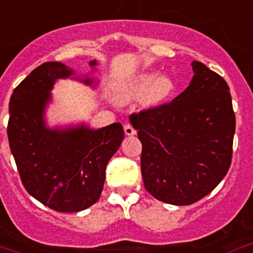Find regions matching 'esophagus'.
I'll return each instance as SVG.
<instances>
[{
  "instance_id": "1",
  "label": "esophagus",
  "mask_w": 253,
  "mask_h": 253,
  "mask_svg": "<svg viewBox=\"0 0 253 253\" xmlns=\"http://www.w3.org/2000/svg\"><path fill=\"white\" fill-rule=\"evenodd\" d=\"M124 129L127 136H133V134H136V129L133 128V126L131 124H125Z\"/></svg>"
}]
</instances>
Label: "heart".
I'll use <instances>...</instances> for the list:
<instances>
[{"mask_svg": "<svg viewBox=\"0 0 253 253\" xmlns=\"http://www.w3.org/2000/svg\"><path fill=\"white\" fill-rule=\"evenodd\" d=\"M175 84L170 77H160L158 72H144L134 79L121 94L122 100L141 98L147 93L148 104H159L172 94Z\"/></svg>", "mask_w": 253, "mask_h": 253, "instance_id": "heart-1", "label": "heart"}]
</instances>
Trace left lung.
<instances>
[{"label":"left lung","instance_id":"8db88e82","mask_svg":"<svg viewBox=\"0 0 253 253\" xmlns=\"http://www.w3.org/2000/svg\"><path fill=\"white\" fill-rule=\"evenodd\" d=\"M174 100L131 115L142 143L145 190L162 202L188 206L202 200L228 172L235 114L229 85L202 62Z\"/></svg>","mask_w":253,"mask_h":253}]
</instances>
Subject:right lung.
Instances as JSON below:
<instances>
[{
	"instance_id": "right-lung-1",
	"label": "right lung",
	"mask_w": 253,
	"mask_h": 253,
	"mask_svg": "<svg viewBox=\"0 0 253 253\" xmlns=\"http://www.w3.org/2000/svg\"><path fill=\"white\" fill-rule=\"evenodd\" d=\"M91 67L96 65L90 61ZM73 75L61 62H45L23 79L9 100V148L23 186L35 200L63 213L81 211L99 200L109 160L125 137L120 122L99 129L85 125L47 128L44 111L56 79ZM85 84L93 81L86 78Z\"/></svg>"
}]
</instances>
